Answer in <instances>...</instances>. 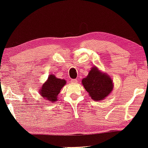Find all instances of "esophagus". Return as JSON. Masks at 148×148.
Returning a JSON list of instances; mask_svg holds the SVG:
<instances>
[{"instance_id": "34e87169", "label": "esophagus", "mask_w": 148, "mask_h": 148, "mask_svg": "<svg viewBox=\"0 0 148 148\" xmlns=\"http://www.w3.org/2000/svg\"><path fill=\"white\" fill-rule=\"evenodd\" d=\"M71 82L72 83H77V79H71Z\"/></svg>"}]
</instances>
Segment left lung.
Here are the masks:
<instances>
[{
  "label": "left lung",
  "instance_id": "1",
  "mask_svg": "<svg viewBox=\"0 0 148 148\" xmlns=\"http://www.w3.org/2000/svg\"><path fill=\"white\" fill-rule=\"evenodd\" d=\"M82 83L92 99L96 101L102 100L113 89L112 80L107 75L101 73L96 67L91 69Z\"/></svg>",
  "mask_w": 148,
  "mask_h": 148
}]
</instances>
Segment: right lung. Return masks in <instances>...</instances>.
Masks as SVG:
<instances>
[{"label": "right lung", "instance_id": "right-lung-1", "mask_svg": "<svg viewBox=\"0 0 148 148\" xmlns=\"http://www.w3.org/2000/svg\"><path fill=\"white\" fill-rule=\"evenodd\" d=\"M65 84L66 81L64 79H57L54 75H50L47 81L43 84L42 88L40 89V95L51 102L56 101L57 100L58 94Z\"/></svg>", "mask_w": 148, "mask_h": 148}]
</instances>
